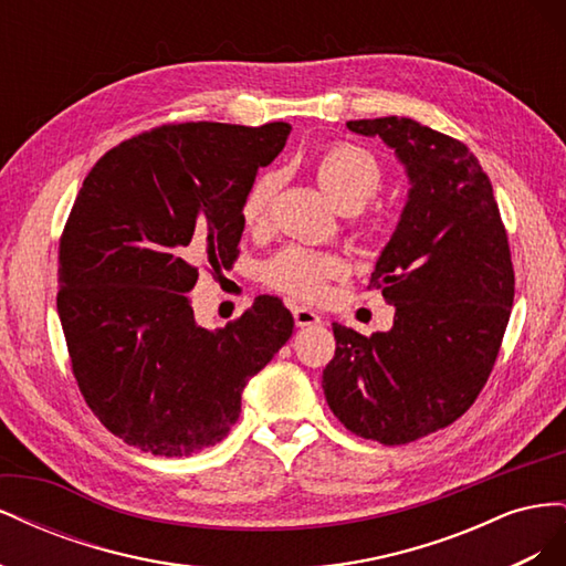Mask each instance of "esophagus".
<instances>
[{
	"label": "esophagus",
	"instance_id": "esophagus-1",
	"mask_svg": "<svg viewBox=\"0 0 566 566\" xmlns=\"http://www.w3.org/2000/svg\"><path fill=\"white\" fill-rule=\"evenodd\" d=\"M293 316L300 328H310V325L321 323V316L314 310H310V306H293Z\"/></svg>",
	"mask_w": 566,
	"mask_h": 566
}]
</instances>
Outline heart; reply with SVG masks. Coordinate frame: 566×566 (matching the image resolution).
<instances>
[{
	"mask_svg": "<svg viewBox=\"0 0 566 566\" xmlns=\"http://www.w3.org/2000/svg\"><path fill=\"white\" fill-rule=\"evenodd\" d=\"M314 175L325 196L342 212L356 214L358 227L370 233L385 231L389 227L387 214H358V208H364L382 188V167L370 150L349 142H335L325 146L316 156ZM279 188V172H264L248 186L241 200V219L248 229L266 227ZM345 260L333 252L287 245L264 262L262 276L271 287L283 290L287 295L300 300H316L323 295L325 285L345 276Z\"/></svg>",
	"mask_w": 566,
	"mask_h": 566,
	"instance_id": "b5f03b06",
	"label": "heart"
}]
</instances>
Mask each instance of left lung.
<instances>
[{"instance_id": "left-lung-1", "label": "left lung", "mask_w": 566, "mask_h": 566, "mask_svg": "<svg viewBox=\"0 0 566 566\" xmlns=\"http://www.w3.org/2000/svg\"><path fill=\"white\" fill-rule=\"evenodd\" d=\"M397 150L408 202L370 285L397 306L370 337L333 323L323 391L349 432L399 447L458 420L484 389L515 300L493 186L468 146L410 117L349 119Z\"/></svg>"}]
</instances>
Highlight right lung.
<instances>
[{
    "label": "right lung",
    "mask_w": 566,
    "mask_h": 566,
    "mask_svg": "<svg viewBox=\"0 0 566 566\" xmlns=\"http://www.w3.org/2000/svg\"><path fill=\"white\" fill-rule=\"evenodd\" d=\"M290 129L163 125L111 148L82 181L59 241L56 306L84 401L134 449L181 458L214 447L250 378L293 335L273 295L217 333L188 302L198 266L238 260L241 200Z\"/></svg>",
    "instance_id": "1"
}]
</instances>
